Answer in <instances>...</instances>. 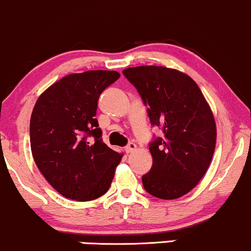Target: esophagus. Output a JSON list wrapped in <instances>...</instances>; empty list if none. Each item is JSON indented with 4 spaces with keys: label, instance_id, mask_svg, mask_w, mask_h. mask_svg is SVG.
I'll list each match as a JSON object with an SVG mask.
<instances>
[{
    "label": "esophagus",
    "instance_id": "esophagus-1",
    "mask_svg": "<svg viewBox=\"0 0 251 251\" xmlns=\"http://www.w3.org/2000/svg\"><path fill=\"white\" fill-rule=\"evenodd\" d=\"M135 149H136V145L133 142H129L128 145H126V147L125 148V151H126V153H131V151H134Z\"/></svg>",
    "mask_w": 251,
    "mask_h": 251
}]
</instances>
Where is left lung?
<instances>
[{"label":"left lung","mask_w":251,"mask_h":251,"mask_svg":"<svg viewBox=\"0 0 251 251\" xmlns=\"http://www.w3.org/2000/svg\"><path fill=\"white\" fill-rule=\"evenodd\" d=\"M123 75L148 106L151 125L163 133L149 143L153 165L142 176L143 187L156 198H180L210 166L217 136L212 111L196 81L176 70L137 66Z\"/></svg>","instance_id":"1"}]
</instances>
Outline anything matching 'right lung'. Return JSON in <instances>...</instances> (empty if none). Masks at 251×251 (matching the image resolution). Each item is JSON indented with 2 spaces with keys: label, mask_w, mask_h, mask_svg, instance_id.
I'll return each instance as SVG.
<instances>
[{
  "label": "right lung",
  "mask_w": 251,
  "mask_h": 251,
  "mask_svg": "<svg viewBox=\"0 0 251 251\" xmlns=\"http://www.w3.org/2000/svg\"><path fill=\"white\" fill-rule=\"evenodd\" d=\"M120 78L116 71L73 73L50 86L30 117V148L45 179L66 198L89 201L110 187L122 155L102 140L98 98Z\"/></svg>",
  "instance_id": "add662e5"
}]
</instances>
